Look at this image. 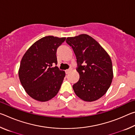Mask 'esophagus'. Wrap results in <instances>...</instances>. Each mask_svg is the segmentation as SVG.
Returning a JSON list of instances; mask_svg holds the SVG:
<instances>
[{
    "instance_id": "34e87169",
    "label": "esophagus",
    "mask_w": 135,
    "mask_h": 135,
    "mask_svg": "<svg viewBox=\"0 0 135 135\" xmlns=\"http://www.w3.org/2000/svg\"><path fill=\"white\" fill-rule=\"evenodd\" d=\"M71 70H72V68H71V67L69 68V69H68V70H67L65 71V73H66V74H68V73H69L71 71Z\"/></svg>"
}]
</instances>
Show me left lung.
<instances>
[{
    "instance_id": "left-lung-1",
    "label": "left lung",
    "mask_w": 135,
    "mask_h": 135,
    "mask_svg": "<svg viewBox=\"0 0 135 135\" xmlns=\"http://www.w3.org/2000/svg\"><path fill=\"white\" fill-rule=\"evenodd\" d=\"M77 59L79 80L73 88L77 97L85 101L97 100L105 94L113 78L109 55L94 38L83 34L68 37Z\"/></svg>"
}]
</instances>
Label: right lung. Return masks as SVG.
I'll return each mask as SVG.
<instances>
[{"mask_svg":"<svg viewBox=\"0 0 135 135\" xmlns=\"http://www.w3.org/2000/svg\"><path fill=\"white\" fill-rule=\"evenodd\" d=\"M65 38L46 36L34 43L22 57L18 72L20 80L33 99L47 101L60 89L65 73L56 66V51Z\"/></svg>","mask_w":135,"mask_h":135,"instance_id":"obj_1","label":"right lung"}]
</instances>
